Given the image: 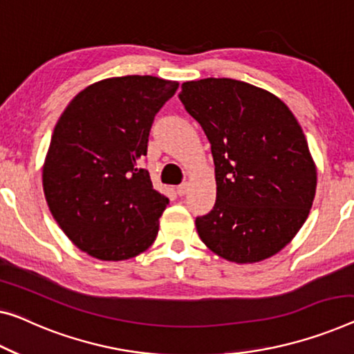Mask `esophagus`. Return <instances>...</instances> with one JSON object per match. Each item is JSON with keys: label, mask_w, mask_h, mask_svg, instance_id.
<instances>
[{"label": "esophagus", "mask_w": 354, "mask_h": 354, "mask_svg": "<svg viewBox=\"0 0 354 354\" xmlns=\"http://www.w3.org/2000/svg\"><path fill=\"white\" fill-rule=\"evenodd\" d=\"M187 189H189V184L184 183V184H181V186L176 187V192H178V195H186Z\"/></svg>", "instance_id": "1"}]
</instances>
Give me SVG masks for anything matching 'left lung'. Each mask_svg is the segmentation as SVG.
<instances>
[{"mask_svg": "<svg viewBox=\"0 0 354 354\" xmlns=\"http://www.w3.org/2000/svg\"><path fill=\"white\" fill-rule=\"evenodd\" d=\"M179 100L214 160L216 203L195 219L198 236L235 263L275 256L307 221L316 194L302 127L277 95L229 77L184 82Z\"/></svg>", "mask_w": 354, "mask_h": 354, "instance_id": "left-lung-1", "label": "left lung"}]
</instances>
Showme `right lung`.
<instances>
[{
    "instance_id": "add662e5",
    "label": "right lung",
    "mask_w": 354,
    "mask_h": 354,
    "mask_svg": "<svg viewBox=\"0 0 354 354\" xmlns=\"http://www.w3.org/2000/svg\"><path fill=\"white\" fill-rule=\"evenodd\" d=\"M178 86L156 76L108 77L79 92L57 120L42 165L46 202L68 239L95 259H131L159 234L170 202L138 160Z\"/></svg>"
}]
</instances>
